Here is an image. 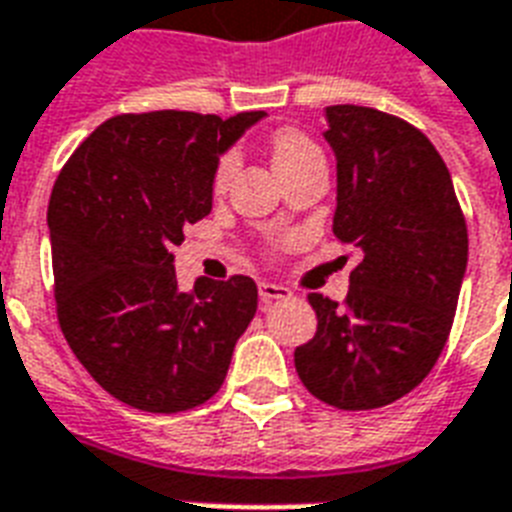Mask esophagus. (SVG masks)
Wrapping results in <instances>:
<instances>
[{"instance_id": "1", "label": "esophagus", "mask_w": 512, "mask_h": 512, "mask_svg": "<svg viewBox=\"0 0 512 512\" xmlns=\"http://www.w3.org/2000/svg\"><path fill=\"white\" fill-rule=\"evenodd\" d=\"M260 300L263 303H273V300H287L292 297V289L281 287V284H273V281H260Z\"/></svg>"}]
</instances>
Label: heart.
Here are the masks:
<instances>
[{"label":"heart","instance_id":"heart-1","mask_svg":"<svg viewBox=\"0 0 512 512\" xmlns=\"http://www.w3.org/2000/svg\"><path fill=\"white\" fill-rule=\"evenodd\" d=\"M313 151H319V148L313 146L311 140L300 135L295 130H279L276 135L271 138V156H273V167L279 170V167H287V164L297 162V159H303V156L313 154ZM233 167H236V159L231 154L223 156L220 162H217V170H215V185H220L231 177Z\"/></svg>","mask_w":512,"mask_h":512}]
</instances>
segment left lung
<instances>
[{
    "instance_id": "left-lung-1",
    "label": "left lung",
    "mask_w": 512,
    "mask_h": 512,
    "mask_svg": "<svg viewBox=\"0 0 512 512\" xmlns=\"http://www.w3.org/2000/svg\"><path fill=\"white\" fill-rule=\"evenodd\" d=\"M337 159L332 231L361 255L337 305L308 295L319 327L295 350L313 396L361 412L393 404L441 356L468 268V228L452 175L425 135L398 116L329 106Z\"/></svg>"
}]
</instances>
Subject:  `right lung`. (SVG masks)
<instances>
[{
    "instance_id": "add662e5",
    "label": "right lung",
    "mask_w": 512,
    "mask_h": 512,
    "mask_svg": "<svg viewBox=\"0 0 512 512\" xmlns=\"http://www.w3.org/2000/svg\"><path fill=\"white\" fill-rule=\"evenodd\" d=\"M151 111L108 119L52 188L58 321L100 388L143 412L204 404L257 311L249 276L177 287L183 228L212 212L220 156L263 119Z\"/></svg>"
}]
</instances>
